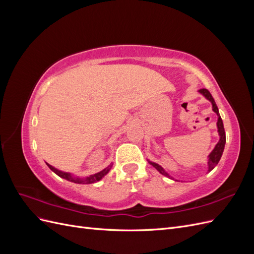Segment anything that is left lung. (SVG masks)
<instances>
[{
  "label": "left lung",
  "instance_id": "1",
  "mask_svg": "<svg viewBox=\"0 0 254 254\" xmlns=\"http://www.w3.org/2000/svg\"><path fill=\"white\" fill-rule=\"evenodd\" d=\"M198 92H199V93H200L202 96H204V97L207 99V101L211 102V104H212V110L217 114V123H216V125H217V132H218V135H219V140H218L217 144L215 145L214 149L210 152V155L207 156V173H210V172L213 170V168L218 164L219 160H220V158H221V156H222V152H224L225 144H226V132H225L224 124H222V120H221L220 115H219L218 108H217L216 104H215L214 98L212 97L210 92L207 91L206 89H200V90H198ZM147 161L149 162V164H151L153 167H155L156 170H157L160 174H162L163 176L167 177V178H170V179H172V180L178 181V180L174 179L173 177H172L170 174H168L167 172H165L164 168H163L162 166H161V165H159L158 163L152 162V161H150V160H147Z\"/></svg>",
  "mask_w": 254,
  "mask_h": 254
}]
</instances>
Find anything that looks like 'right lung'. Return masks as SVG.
Returning <instances> with one entry per match:
<instances>
[{"mask_svg":"<svg viewBox=\"0 0 254 254\" xmlns=\"http://www.w3.org/2000/svg\"><path fill=\"white\" fill-rule=\"evenodd\" d=\"M45 163H47V162H45ZM47 165L49 166V168H50L52 172H54L56 175L61 177V178H64V179H65L67 181L73 182V183H77V184H91V183H95V182H97L99 180H102L104 177L109 173V171L111 170V167H112L113 164L110 163L106 168H104L103 171L98 172L96 174H93V175L87 176V177H78V176H75V175H73L71 173L63 172V171L58 170V168L54 167L53 165H51L49 163H47Z\"/></svg>","mask_w":254,"mask_h":254,"instance_id":"1","label":"right lung"}]
</instances>
